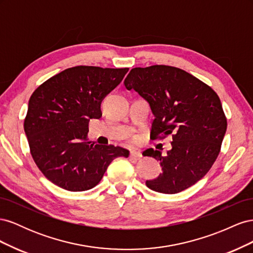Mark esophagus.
Listing matches in <instances>:
<instances>
[{
  "label": "esophagus",
  "mask_w": 253,
  "mask_h": 253,
  "mask_svg": "<svg viewBox=\"0 0 253 253\" xmlns=\"http://www.w3.org/2000/svg\"><path fill=\"white\" fill-rule=\"evenodd\" d=\"M131 157H134V158H141V157H142V154H141L140 151L132 150V151H131Z\"/></svg>",
  "instance_id": "34e87169"
}]
</instances>
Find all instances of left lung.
Returning <instances> with one entry per match:
<instances>
[{
  "label": "left lung",
  "instance_id": "obj_1",
  "mask_svg": "<svg viewBox=\"0 0 253 253\" xmlns=\"http://www.w3.org/2000/svg\"><path fill=\"white\" fill-rule=\"evenodd\" d=\"M125 85L149 103L154 115L152 138L172 135V149L165 156L145 151L163 168L158 177L145 181L148 188L175 194L193 186L216 160L227 129L217 94L191 74L167 65L135 67Z\"/></svg>",
  "mask_w": 253,
  "mask_h": 253
}]
</instances>
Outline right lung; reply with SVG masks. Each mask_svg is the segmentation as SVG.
Returning <instances> with one entry per match:
<instances>
[{
	"mask_svg": "<svg viewBox=\"0 0 253 253\" xmlns=\"http://www.w3.org/2000/svg\"><path fill=\"white\" fill-rule=\"evenodd\" d=\"M128 68L75 66L53 76L30 97L24 120L30 153L43 175L73 192L94 188L115 158L129 152L87 141L88 122Z\"/></svg>",
	"mask_w": 253,
	"mask_h": 253,
	"instance_id": "add662e5",
	"label": "right lung"
}]
</instances>
